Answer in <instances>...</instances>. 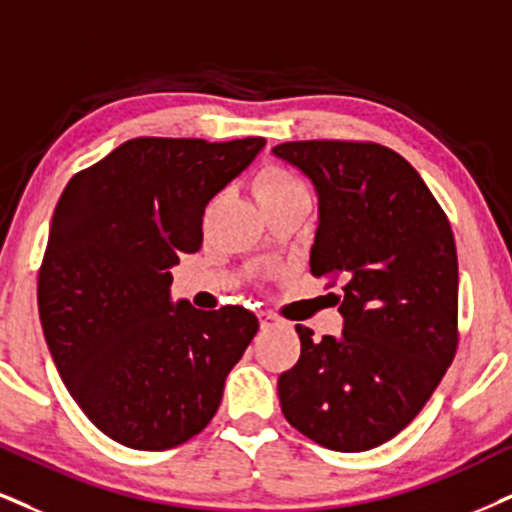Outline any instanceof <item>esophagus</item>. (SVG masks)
I'll use <instances>...</instances> for the list:
<instances>
[{
  "mask_svg": "<svg viewBox=\"0 0 512 512\" xmlns=\"http://www.w3.org/2000/svg\"><path fill=\"white\" fill-rule=\"evenodd\" d=\"M258 323H261L263 330H268V327L277 325V315H273V313H266V311H261V313H258Z\"/></svg>",
  "mask_w": 512,
  "mask_h": 512,
  "instance_id": "1",
  "label": "esophagus"
}]
</instances>
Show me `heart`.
Segmentation results:
<instances>
[{"mask_svg": "<svg viewBox=\"0 0 512 512\" xmlns=\"http://www.w3.org/2000/svg\"><path fill=\"white\" fill-rule=\"evenodd\" d=\"M301 189H304L301 187V182L280 166H263L254 178V194L258 204H266V201L287 197V194L301 192Z\"/></svg>", "mask_w": 512, "mask_h": 512, "instance_id": "b5f03b06", "label": "heart"}]
</instances>
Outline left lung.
Masks as SVG:
<instances>
[{
    "label": "left lung",
    "instance_id": "1",
    "mask_svg": "<svg viewBox=\"0 0 512 512\" xmlns=\"http://www.w3.org/2000/svg\"><path fill=\"white\" fill-rule=\"evenodd\" d=\"M318 194L311 273L342 282L344 330L296 325L301 356L277 380L287 422L332 451L396 437L458 346V256L444 211L403 156L372 142L273 147Z\"/></svg>",
    "mask_w": 512,
    "mask_h": 512
}]
</instances>
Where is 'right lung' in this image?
Masks as SVG:
<instances>
[{
	"mask_svg": "<svg viewBox=\"0 0 512 512\" xmlns=\"http://www.w3.org/2000/svg\"><path fill=\"white\" fill-rule=\"evenodd\" d=\"M266 147L137 137L73 175L37 280L49 353L82 413L118 444L166 451L211 422L258 332L242 306L170 299V268L201 249L204 208Z\"/></svg>",
	"mask_w": 512,
	"mask_h": 512,
	"instance_id": "right-lung-1",
	"label": "right lung"
}]
</instances>
